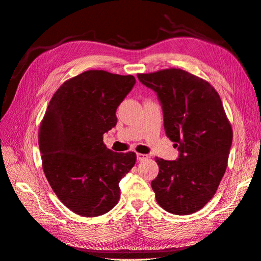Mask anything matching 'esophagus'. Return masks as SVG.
Instances as JSON below:
<instances>
[{"label":"esophagus","mask_w":261,"mask_h":261,"mask_svg":"<svg viewBox=\"0 0 261 261\" xmlns=\"http://www.w3.org/2000/svg\"><path fill=\"white\" fill-rule=\"evenodd\" d=\"M148 159V154H145V153H137V160L138 161H144Z\"/></svg>","instance_id":"obj_1"}]
</instances>
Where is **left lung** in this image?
I'll return each mask as SVG.
<instances>
[{"label":"left lung","instance_id":"obj_1","mask_svg":"<svg viewBox=\"0 0 261 261\" xmlns=\"http://www.w3.org/2000/svg\"><path fill=\"white\" fill-rule=\"evenodd\" d=\"M137 77L156 92L165 133L179 150L174 161L154 158L156 202L170 213L192 215L215 196L227 167L233 130L222 101L207 81L179 68Z\"/></svg>","mask_w":261,"mask_h":261}]
</instances>
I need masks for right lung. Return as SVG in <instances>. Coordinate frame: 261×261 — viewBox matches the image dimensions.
<instances>
[{"label": "right lung", "instance_id": "1", "mask_svg": "<svg viewBox=\"0 0 261 261\" xmlns=\"http://www.w3.org/2000/svg\"><path fill=\"white\" fill-rule=\"evenodd\" d=\"M136 80L91 69L63 83L39 128L42 169L53 192L69 210L98 217L120 199L118 183L135 165L136 153H118L103 144L117 107Z\"/></svg>", "mask_w": 261, "mask_h": 261}]
</instances>
